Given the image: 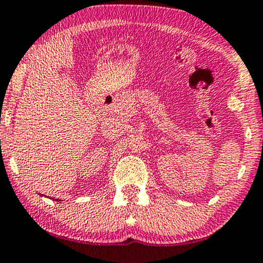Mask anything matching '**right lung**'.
Listing matches in <instances>:
<instances>
[{"instance_id": "obj_1", "label": "right lung", "mask_w": 263, "mask_h": 263, "mask_svg": "<svg viewBox=\"0 0 263 263\" xmlns=\"http://www.w3.org/2000/svg\"><path fill=\"white\" fill-rule=\"evenodd\" d=\"M41 195H42V194H41ZM55 200H57V201H60V200H59V199H55Z\"/></svg>"}]
</instances>
